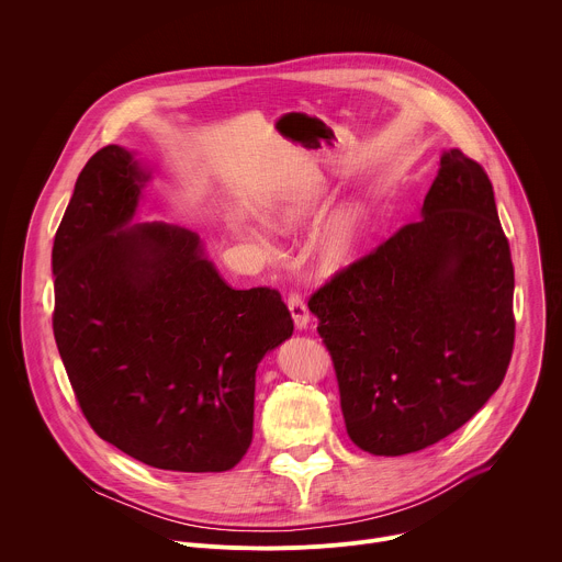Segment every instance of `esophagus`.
<instances>
[{"label":"esophagus","mask_w":562,"mask_h":562,"mask_svg":"<svg viewBox=\"0 0 562 562\" xmlns=\"http://www.w3.org/2000/svg\"><path fill=\"white\" fill-rule=\"evenodd\" d=\"M289 311H291L293 325H295L297 331H302V329L308 327V308H306L304 300H302L297 293H291V295H289Z\"/></svg>","instance_id":"34e87169"}]
</instances>
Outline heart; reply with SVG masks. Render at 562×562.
Returning <instances> with one entry per match:
<instances>
[{
    "label": "heart",
    "instance_id": "b5f03b06",
    "mask_svg": "<svg viewBox=\"0 0 562 562\" xmlns=\"http://www.w3.org/2000/svg\"><path fill=\"white\" fill-rule=\"evenodd\" d=\"M329 202V189L323 180L276 193L258 204L260 222L280 233L308 224ZM235 233L262 245L265 233L251 224H237ZM369 235V213L362 204H345L336 209L315 235V258L325 271L334 273L349 267L362 251Z\"/></svg>",
    "mask_w": 562,
    "mask_h": 562
}]
</instances>
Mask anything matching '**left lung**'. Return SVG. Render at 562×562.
Listing matches in <instances>:
<instances>
[{
    "instance_id": "8db88e82",
    "label": "left lung",
    "mask_w": 562,
    "mask_h": 562,
    "mask_svg": "<svg viewBox=\"0 0 562 562\" xmlns=\"http://www.w3.org/2000/svg\"><path fill=\"white\" fill-rule=\"evenodd\" d=\"M512 302L492 182L462 150L445 148L420 220L308 300L353 445L405 456L462 427L507 373Z\"/></svg>"
}]
</instances>
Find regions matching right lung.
I'll return each mask as SVG.
<instances>
[{"mask_svg":"<svg viewBox=\"0 0 562 562\" xmlns=\"http://www.w3.org/2000/svg\"><path fill=\"white\" fill-rule=\"evenodd\" d=\"M150 178L117 144L79 173L53 243L55 342L102 440L155 469L228 471L293 319L273 289H231L198 233L135 222Z\"/></svg>","mask_w":562,"mask_h":562,"instance_id":"add662e5","label":"right lung"}]
</instances>
